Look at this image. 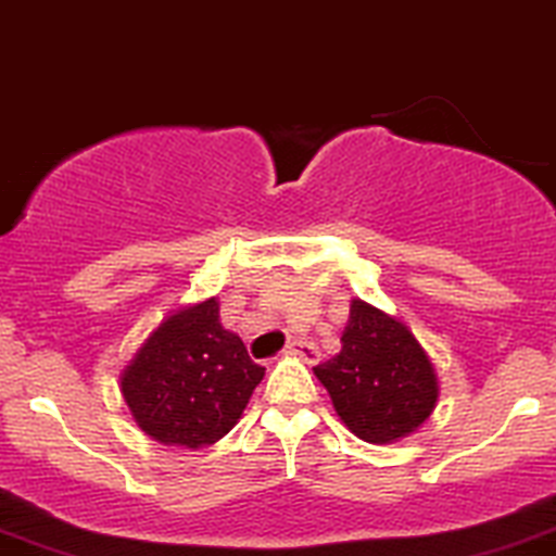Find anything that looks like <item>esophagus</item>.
Here are the masks:
<instances>
[{
	"label": "esophagus",
	"instance_id": "obj_1",
	"mask_svg": "<svg viewBox=\"0 0 556 556\" xmlns=\"http://www.w3.org/2000/svg\"><path fill=\"white\" fill-rule=\"evenodd\" d=\"M285 354H292V357L303 359V363H307V365H316L318 357H320L318 346L313 342H305V339H295V342L287 344Z\"/></svg>",
	"mask_w": 556,
	"mask_h": 556
}]
</instances>
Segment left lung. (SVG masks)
I'll return each mask as SVG.
<instances>
[{
    "instance_id": "left-lung-1",
    "label": "left lung",
    "mask_w": 556,
    "mask_h": 556,
    "mask_svg": "<svg viewBox=\"0 0 556 556\" xmlns=\"http://www.w3.org/2000/svg\"><path fill=\"white\" fill-rule=\"evenodd\" d=\"M313 372L342 422L372 445L419 430L440 396L434 367L414 333L359 298L350 305L342 352Z\"/></svg>"
}]
</instances>
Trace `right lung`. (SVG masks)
<instances>
[{
	"mask_svg": "<svg viewBox=\"0 0 556 556\" xmlns=\"http://www.w3.org/2000/svg\"><path fill=\"white\" fill-rule=\"evenodd\" d=\"M264 367L219 324L217 298L173 311L122 372L134 422L163 445L217 443L249 404Z\"/></svg>",
	"mask_w": 556,
	"mask_h": 556,
	"instance_id": "add662e5",
	"label": "right lung"
}]
</instances>
